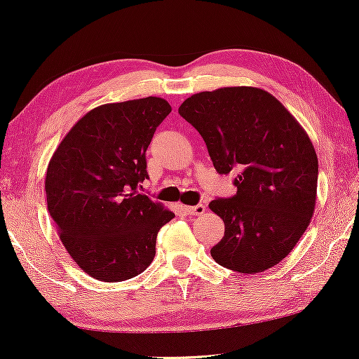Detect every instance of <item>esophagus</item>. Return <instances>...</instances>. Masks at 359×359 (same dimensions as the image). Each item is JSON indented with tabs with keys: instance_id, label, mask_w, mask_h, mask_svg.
Returning <instances> with one entry per match:
<instances>
[{
	"instance_id": "obj_1",
	"label": "esophagus",
	"mask_w": 359,
	"mask_h": 359,
	"mask_svg": "<svg viewBox=\"0 0 359 359\" xmlns=\"http://www.w3.org/2000/svg\"><path fill=\"white\" fill-rule=\"evenodd\" d=\"M184 211L187 215H203L205 213V205L198 203V205H187V207H184Z\"/></svg>"
}]
</instances>
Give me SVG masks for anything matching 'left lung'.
<instances>
[{"label": "left lung", "instance_id": "obj_1", "mask_svg": "<svg viewBox=\"0 0 359 359\" xmlns=\"http://www.w3.org/2000/svg\"><path fill=\"white\" fill-rule=\"evenodd\" d=\"M178 113L202 135L216 172H238L237 194L208 205L226 227L210 251L213 259L240 273L277 266L315 211L318 157L309 135L257 87L194 93Z\"/></svg>", "mask_w": 359, "mask_h": 359}]
</instances>
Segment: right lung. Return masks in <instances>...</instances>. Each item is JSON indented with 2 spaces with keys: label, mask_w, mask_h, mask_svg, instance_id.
Listing matches in <instances>:
<instances>
[{
  "label": "right lung",
  "mask_w": 359,
  "mask_h": 359,
  "mask_svg": "<svg viewBox=\"0 0 359 359\" xmlns=\"http://www.w3.org/2000/svg\"><path fill=\"white\" fill-rule=\"evenodd\" d=\"M146 97L93 108L58 144L46 173L47 210L73 261L102 281L148 269L157 232L175 213L138 192L148 180L146 149L170 114Z\"/></svg>",
  "instance_id": "add662e5"
}]
</instances>
